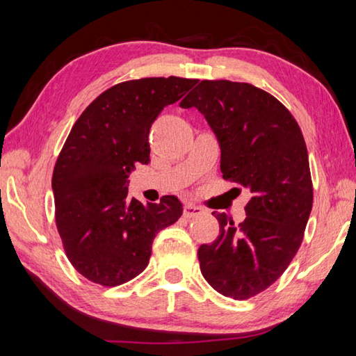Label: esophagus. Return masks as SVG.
<instances>
[{
	"label": "esophagus",
	"mask_w": 356,
	"mask_h": 356,
	"mask_svg": "<svg viewBox=\"0 0 356 356\" xmlns=\"http://www.w3.org/2000/svg\"><path fill=\"white\" fill-rule=\"evenodd\" d=\"M202 212H204V210L201 207L195 206V204H186V206L184 207V216H185V218H193V216L201 215Z\"/></svg>",
	"instance_id": "obj_1"
}]
</instances>
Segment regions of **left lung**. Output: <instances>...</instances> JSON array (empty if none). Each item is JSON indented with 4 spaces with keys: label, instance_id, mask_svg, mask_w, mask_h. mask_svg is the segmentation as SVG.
Wrapping results in <instances>:
<instances>
[{
    "label": "left lung",
    "instance_id": "left-lung-1",
    "mask_svg": "<svg viewBox=\"0 0 356 356\" xmlns=\"http://www.w3.org/2000/svg\"><path fill=\"white\" fill-rule=\"evenodd\" d=\"M180 106L204 114L218 138L222 179L250 193L245 221L213 212L220 236L197 250L216 292L248 300L286 272L303 242L312 209L303 134L278 99L250 83L202 80Z\"/></svg>",
    "mask_w": 356,
    "mask_h": 356
}]
</instances>
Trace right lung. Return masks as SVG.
Returning a JSON list of instances; mask_svg holds the SVG:
<instances>
[{"label": "right lung", "instance_id": "obj_1", "mask_svg": "<svg viewBox=\"0 0 356 356\" xmlns=\"http://www.w3.org/2000/svg\"><path fill=\"white\" fill-rule=\"evenodd\" d=\"M197 80L152 76L114 84L72 127L53 170L55 220L78 273L104 287L147 267L152 242L182 215L176 196L143 204L129 196V174L150 159L149 130Z\"/></svg>", "mask_w": 356, "mask_h": 356}]
</instances>
